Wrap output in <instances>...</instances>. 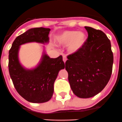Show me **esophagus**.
<instances>
[{"label":"esophagus","mask_w":122,"mask_h":122,"mask_svg":"<svg viewBox=\"0 0 122 122\" xmlns=\"http://www.w3.org/2000/svg\"><path fill=\"white\" fill-rule=\"evenodd\" d=\"M62 60H63V61L64 62H66V61H67V57H66V55H63V56H62Z\"/></svg>","instance_id":"1"}]
</instances>
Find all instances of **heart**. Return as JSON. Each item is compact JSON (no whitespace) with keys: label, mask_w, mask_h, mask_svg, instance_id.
I'll return each instance as SVG.
<instances>
[{"label":"heart","mask_w":122,"mask_h":122,"mask_svg":"<svg viewBox=\"0 0 122 122\" xmlns=\"http://www.w3.org/2000/svg\"><path fill=\"white\" fill-rule=\"evenodd\" d=\"M86 40L85 33L75 30L64 31L56 38L57 43L61 46L68 45V50L71 53L78 51L84 46Z\"/></svg>","instance_id":"heart-1"}]
</instances>
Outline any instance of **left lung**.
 <instances>
[{
	"label": "left lung",
	"mask_w": 122,
	"mask_h": 122,
	"mask_svg": "<svg viewBox=\"0 0 122 122\" xmlns=\"http://www.w3.org/2000/svg\"><path fill=\"white\" fill-rule=\"evenodd\" d=\"M88 38L78 51L67 56L66 70L73 94L81 98L100 92L109 81L113 57L110 40L99 30L85 27Z\"/></svg>",
	"instance_id": "1"
}]
</instances>
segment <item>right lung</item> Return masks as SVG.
Here are the masks:
<instances>
[{
  "mask_svg": "<svg viewBox=\"0 0 122 122\" xmlns=\"http://www.w3.org/2000/svg\"><path fill=\"white\" fill-rule=\"evenodd\" d=\"M50 31L43 27L29 29L15 39L9 51L8 69L14 86L20 96L31 103H41L51 99L55 81L65 64L61 55L50 58L44 52L38 66L27 69L19 62V50L20 46L28 42L48 43Z\"/></svg>",
  "mask_w": 122,
  "mask_h": 122,
  "instance_id": "right-lung-1",
  "label": "right lung"
}]
</instances>
